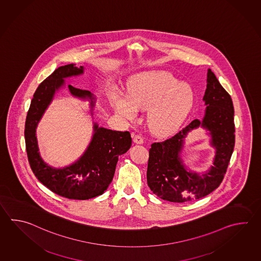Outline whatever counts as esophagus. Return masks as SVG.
<instances>
[{
    "mask_svg": "<svg viewBox=\"0 0 261 261\" xmlns=\"http://www.w3.org/2000/svg\"><path fill=\"white\" fill-rule=\"evenodd\" d=\"M133 141L135 143L142 144L143 143V138L140 135H135L133 137Z\"/></svg>",
    "mask_w": 261,
    "mask_h": 261,
    "instance_id": "34e87169",
    "label": "esophagus"
}]
</instances>
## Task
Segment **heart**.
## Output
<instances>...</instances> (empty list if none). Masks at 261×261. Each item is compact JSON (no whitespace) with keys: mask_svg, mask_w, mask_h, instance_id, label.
Returning a JSON list of instances; mask_svg holds the SVG:
<instances>
[{"mask_svg":"<svg viewBox=\"0 0 261 261\" xmlns=\"http://www.w3.org/2000/svg\"><path fill=\"white\" fill-rule=\"evenodd\" d=\"M194 103L192 86L180 83L165 71L139 76L128 88V97L114 94L112 104L128 120L137 116V110L149 109L150 128L158 135H168L185 120Z\"/></svg>","mask_w":261,"mask_h":261,"instance_id":"1","label":"heart"}]
</instances>
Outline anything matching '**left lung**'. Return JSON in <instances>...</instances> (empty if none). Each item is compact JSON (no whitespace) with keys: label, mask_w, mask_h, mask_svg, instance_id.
Masks as SVG:
<instances>
[{"label":"left lung","mask_w":261,"mask_h":261,"mask_svg":"<svg viewBox=\"0 0 261 261\" xmlns=\"http://www.w3.org/2000/svg\"><path fill=\"white\" fill-rule=\"evenodd\" d=\"M203 100L206 111L202 122L195 119L170 139L151 144L147 181L149 189L163 200L192 202L211 193L223 180L235 143L233 104L210 69ZM199 125L211 131L216 148L214 165L202 176L188 172L179 157L186 134Z\"/></svg>","instance_id":"1"}]
</instances>
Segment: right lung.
Here are the masks:
<instances>
[{"mask_svg":"<svg viewBox=\"0 0 261 261\" xmlns=\"http://www.w3.org/2000/svg\"><path fill=\"white\" fill-rule=\"evenodd\" d=\"M84 67L75 64L61 66L42 82L35 91L25 122V141L28 160L33 174L41 183L59 196L71 200H88L101 195L112 181L119 156L130 149L128 131H112L95 123L94 136L84 155L73 165L56 169L46 165L38 152L36 127L43 112L53 99L56 90L64 85V78L82 74ZM72 96L89 98L91 108L95 98L90 92L68 85Z\"/></svg>","mask_w":261,"mask_h":261,"instance_id":"right-lung-1","label":"right lung"}]
</instances>
